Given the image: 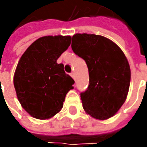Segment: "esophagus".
<instances>
[{"mask_svg": "<svg viewBox=\"0 0 147 147\" xmlns=\"http://www.w3.org/2000/svg\"><path fill=\"white\" fill-rule=\"evenodd\" d=\"M71 77H72L74 79H75V74H74V72H72V73H71Z\"/></svg>", "mask_w": 147, "mask_h": 147, "instance_id": "obj_1", "label": "esophagus"}]
</instances>
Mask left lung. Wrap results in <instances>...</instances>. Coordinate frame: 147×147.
<instances>
[{
	"instance_id": "left-lung-1",
	"label": "left lung",
	"mask_w": 147,
	"mask_h": 147,
	"mask_svg": "<svg viewBox=\"0 0 147 147\" xmlns=\"http://www.w3.org/2000/svg\"><path fill=\"white\" fill-rule=\"evenodd\" d=\"M71 47L88 68L89 85L80 93L83 109L97 119L114 116L124 103L130 85L126 56L115 43L95 34L74 35Z\"/></svg>"
}]
</instances>
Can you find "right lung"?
Returning a JSON list of instances; mask_svg holds the SVG:
<instances>
[{
	"label": "right lung",
	"instance_id": "1",
	"mask_svg": "<svg viewBox=\"0 0 147 147\" xmlns=\"http://www.w3.org/2000/svg\"><path fill=\"white\" fill-rule=\"evenodd\" d=\"M71 43L69 36L40 37L21 56L14 73V86L23 108L32 117L47 119L63 107L74 80L57 59Z\"/></svg>",
	"mask_w": 147,
	"mask_h": 147
}]
</instances>
